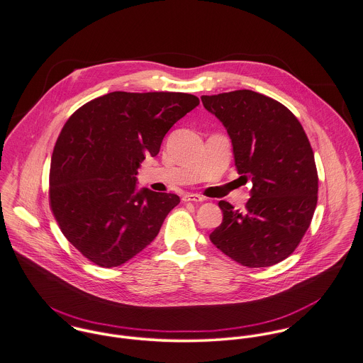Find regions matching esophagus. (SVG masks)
Returning <instances> with one entry per match:
<instances>
[{"label": "esophagus", "mask_w": 363, "mask_h": 363, "mask_svg": "<svg viewBox=\"0 0 363 363\" xmlns=\"http://www.w3.org/2000/svg\"><path fill=\"white\" fill-rule=\"evenodd\" d=\"M182 201L184 202H195V203H198V202H203L205 198H202L201 195H196V194H185L182 196Z\"/></svg>", "instance_id": "1"}]
</instances>
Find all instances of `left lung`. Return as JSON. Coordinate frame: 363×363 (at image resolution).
Instances as JSON below:
<instances>
[{"label":"left lung","mask_w":363,"mask_h":363,"mask_svg":"<svg viewBox=\"0 0 363 363\" xmlns=\"http://www.w3.org/2000/svg\"><path fill=\"white\" fill-rule=\"evenodd\" d=\"M201 99L225 128L238 174L252 182L244 211L218 202L223 221L211 241L244 267L275 265L296 250L315 211L310 142L289 109L262 94L238 89Z\"/></svg>","instance_id":"8db88e82"}]
</instances>
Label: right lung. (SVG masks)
I'll return each instance as SVG.
<instances>
[{
    "label": "right lung",
    "mask_w": 363,
    "mask_h": 363,
    "mask_svg": "<svg viewBox=\"0 0 363 363\" xmlns=\"http://www.w3.org/2000/svg\"><path fill=\"white\" fill-rule=\"evenodd\" d=\"M198 105L184 92L115 91L70 116L52 154L49 198L62 233L91 262L113 268L132 259L179 203L175 194L138 191L136 175Z\"/></svg>",
    "instance_id": "add662e5"
}]
</instances>
